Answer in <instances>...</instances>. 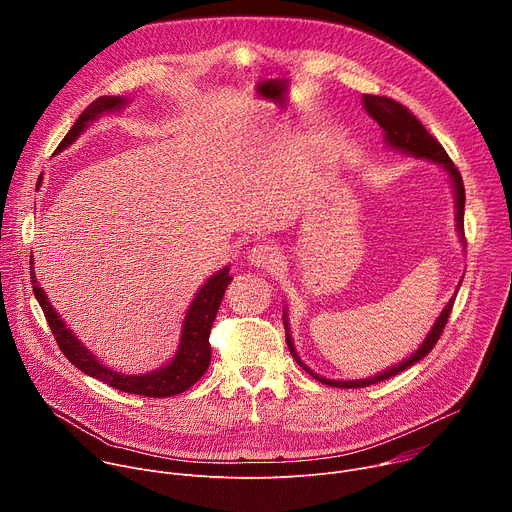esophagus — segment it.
<instances>
[{"label": "esophagus", "instance_id": "esophagus-1", "mask_svg": "<svg viewBox=\"0 0 512 512\" xmlns=\"http://www.w3.org/2000/svg\"><path fill=\"white\" fill-rule=\"evenodd\" d=\"M249 261H251V265H255V267L273 271V269L279 265L281 257H279V253H277V249H275L273 245H269V243H259V245H255V247L249 251Z\"/></svg>", "mask_w": 512, "mask_h": 512}]
</instances>
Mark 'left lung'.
Masks as SVG:
<instances>
[{"label":"left lung","instance_id":"left-lung-1","mask_svg":"<svg viewBox=\"0 0 512 512\" xmlns=\"http://www.w3.org/2000/svg\"><path fill=\"white\" fill-rule=\"evenodd\" d=\"M362 103H364V109L369 111V115L383 127L385 131V141L389 145H393V148L397 150H403L415 158H427L435 164H440L446 168V172L450 174L452 178V184H454V192H456V218H458V229H460V235L464 239V202H466V192H464V182H462V176H460V170L454 166V162L450 160L448 152L442 148V143L437 141L425 127L423 123L401 103H397L395 99L391 97H379V95H364L362 97ZM454 300L456 296L448 302V306L444 308V312L440 314V318L435 320L431 332L427 334V338L423 340V344L415 350V354H411L407 360H403L401 364H397V367L377 375V377H371V379H360V381H332V379H324V377H318L316 373H312L306 364L300 360L298 352H296V346L294 342H291V336H289V326H287V320H285V312H283V326H285V342L289 346V352L294 354L296 362L300 364V367L310 373L316 381L328 385V387H336V389H362V387H369V385H377L381 381H387L399 373H403L405 369H409L411 364L419 362L421 358H425L433 346L437 344V340H440L446 324H448V318L452 314V308H454Z\"/></svg>","mask_w":512,"mask_h":512}]
</instances>
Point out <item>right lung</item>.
Returning a JSON list of instances; mask_svg holds the SVG:
<instances>
[{"instance_id":"obj_1","label":"right lung","mask_w":512,"mask_h":512,"mask_svg":"<svg viewBox=\"0 0 512 512\" xmlns=\"http://www.w3.org/2000/svg\"><path fill=\"white\" fill-rule=\"evenodd\" d=\"M125 105L123 97H99L97 101H93L77 119V123L72 125V129L66 133V137L60 141L58 150H64L66 145H70L75 141L81 131L87 127L89 121L97 119L101 113L105 111H117ZM34 263V261H30ZM32 275V287H34V296L46 316V322L56 338L58 348L62 350V354L75 364L79 371H83L89 377H95L99 381H103L105 385L119 389L123 393H133V395H143V397H156V399H164V397H174L180 395L184 391H188L208 369L210 364V328L212 322L216 318L218 306L223 302V296L227 291V285L233 281V277L229 275V267L221 269L218 273H214L196 294V298L192 300L186 318H184V326H182V338H180V346L176 356L170 360V364L166 367L154 371V373H145V375H121L117 371H111L93 356V352H89L79 340L77 336L72 334L66 324L60 320V316L54 312V308L50 306L44 289L38 285L36 281V273L30 271Z\"/></svg>"}]
</instances>
